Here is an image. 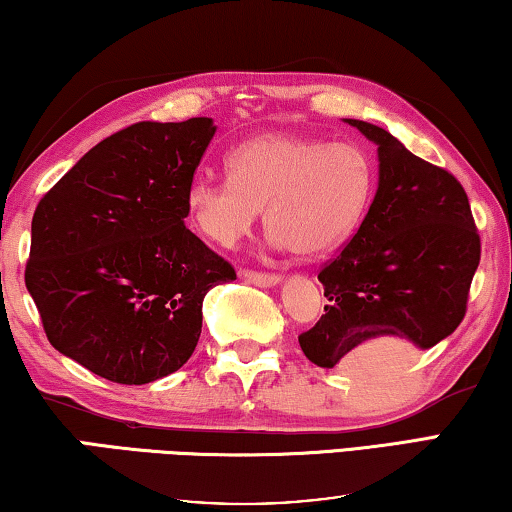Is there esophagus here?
<instances>
[{
    "label": "esophagus",
    "mask_w": 512,
    "mask_h": 512,
    "mask_svg": "<svg viewBox=\"0 0 512 512\" xmlns=\"http://www.w3.org/2000/svg\"><path fill=\"white\" fill-rule=\"evenodd\" d=\"M241 275L248 282H253V285H257V287H273V285H278V282H280V275L278 273H264V271L246 269Z\"/></svg>",
    "instance_id": "esophagus-1"
}]
</instances>
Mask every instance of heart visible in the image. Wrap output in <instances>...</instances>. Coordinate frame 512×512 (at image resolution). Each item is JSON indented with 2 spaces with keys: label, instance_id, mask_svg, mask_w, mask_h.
Masks as SVG:
<instances>
[{
  "label": "heart",
  "instance_id": "b5f03b06",
  "mask_svg": "<svg viewBox=\"0 0 512 512\" xmlns=\"http://www.w3.org/2000/svg\"><path fill=\"white\" fill-rule=\"evenodd\" d=\"M230 175H198L186 207L198 230L234 246L266 209L275 246L323 257L353 237L376 191V166L358 143L264 134L227 154Z\"/></svg>",
  "mask_w": 512,
  "mask_h": 512
}]
</instances>
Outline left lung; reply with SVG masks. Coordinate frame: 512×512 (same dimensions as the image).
Masks as SVG:
<instances>
[{
    "label": "left lung",
    "mask_w": 512,
    "mask_h": 512,
    "mask_svg": "<svg viewBox=\"0 0 512 512\" xmlns=\"http://www.w3.org/2000/svg\"><path fill=\"white\" fill-rule=\"evenodd\" d=\"M378 145V191L358 232L321 266L330 305L298 335L319 367L348 362L373 339L431 348L465 319L481 262L472 207L449 170L433 166L364 120H346Z\"/></svg>",
    "instance_id": "left-lung-1"
}]
</instances>
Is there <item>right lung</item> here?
<instances>
[{"label": "right lung", "instance_id": "add662e5", "mask_svg": "<svg viewBox=\"0 0 512 512\" xmlns=\"http://www.w3.org/2000/svg\"><path fill=\"white\" fill-rule=\"evenodd\" d=\"M212 118L129 125L40 198L24 282L56 351L120 385H145L196 351L202 298L237 280L184 218Z\"/></svg>", "mask_w": 512, "mask_h": 512}]
</instances>
